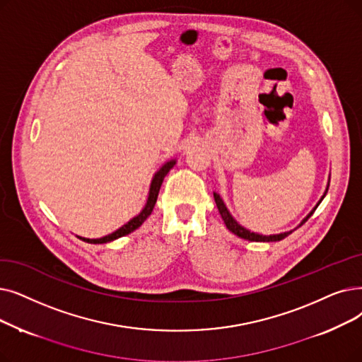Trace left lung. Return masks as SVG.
Here are the masks:
<instances>
[{
    "label": "left lung",
    "mask_w": 362,
    "mask_h": 362,
    "mask_svg": "<svg viewBox=\"0 0 362 362\" xmlns=\"http://www.w3.org/2000/svg\"><path fill=\"white\" fill-rule=\"evenodd\" d=\"M213 195H214V201H216V206H217V209H218V213H220V216H222L226 228H228L232 233L238 235L240 238H244V240H248V241H257V243H259V241L271 243V241H281V240H284L286 237H288V235L291 233V232H284V233L269 235V237H264V235H259V233H255V232H250V230H247L245 228H243L241 225H238L237 220H235V218L230 216V213L228 211V209H226V206L223 204L222 198H220V195L216 194V192H214ZM322 198H324V197H322ZM322 198H321V201H322ZM321 201H320V202H321ZM320 202H318V206H320ZM315 210H317V207L313 209V211H315ZM313 211L303 220V222L300 223V226H302L305 222H308V218L313 214Z\"/></svg>",
    "instance_id": "obj_1"
}]
</instances>
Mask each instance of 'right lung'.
Listing matches in <instances>:
<instances>
[{
	"mask_svg": "<svg viewBox=\"0 0 362 362\" xmlns=\"http://www.w3.org/2000/svg\"><path fill=\"white\" fill-rule=\"evenodd\" d=\"M176 164V161H168L167 164H164L158 171H156V175L153 176L152 179V183H151V189H149V197H148V202L145 209L140 211V214H137L136 217H133L129 223H125L122 228H119L118 230L112 232L111 235H106V237L103 238H98V240H88V238H81L78 237L80 240L86 241V243H90V244H103V243H109V241H114L117 238H121L124 237V235H129L132 233L133 230H136L139 226H142V223L145 222V220L149 217V214L152 213L153 207H155V202H156V198H158V192H160V187L163 185V180L165 177L167 173L173 168V165Z\"/></svg>",
	"mask_w": 362,
	"mask_h": 362,
	"instance_id": "add662e5",
	"label": "right lung"
}]
</instances>
